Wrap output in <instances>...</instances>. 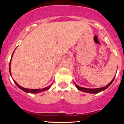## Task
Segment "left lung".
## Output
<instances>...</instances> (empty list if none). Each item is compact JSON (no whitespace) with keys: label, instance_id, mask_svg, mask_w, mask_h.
I'll list each match as a JSON object with an SVG mask.
<instances>
[{"label":"left lung","instance_id":"1","mask_svg":"<svg viewBox=\"0 0 124 124\" xmlns=\"http://www.w3.org/2000/svg\"><path fill=\"white\" fill-rule=\"evenodd\" d=\"M115 78V76L114 78H113L112 81L107 85V86H104V87H100V88H95V89H89V88H85V87H81V86L77 85L76 83H75V85H76V87L78 89L79 91H82V92H86V93H99V92H101V91H104V90L106 89L108 86H110V85L113 83V80H114Z\"/></svg>","mask_w":124,"mask_h":124}]
</instances>
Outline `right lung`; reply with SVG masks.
I'll use <instances>...</instances> for the list:
<instances>
[{
  "instance_id": "add662e5",
  "label": "right lung",
  "mask_w": 124,
  "mask_h": 124,
  "mask_svg": "<svg viewBox=\"0 0 124 124\" xmlns=\"http://www.w3.org/2000/svg\"><path fill=\"white\" fill-rule=\"evenodd\" d=\"M13 54H14V53H12V56H11V61H10V62H9V72H10V74H11V59H12V55H13ZM14 82L15 84H16V85L18 86V87H19L20 89H22V91H24V92H27V93H39V92H44V91L48 90V89H49L50 87H51V86H52V85H50V86H47V87H44V88H42V89H30L24 88V87H22V86H20L18 84V83H17V82H16L15 80H14Z\"/></svg>"
}]
</instances>
